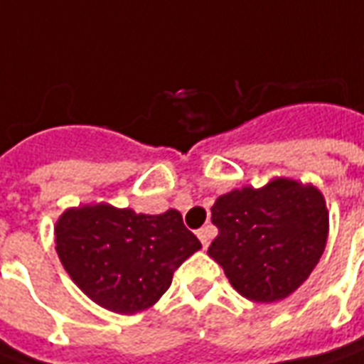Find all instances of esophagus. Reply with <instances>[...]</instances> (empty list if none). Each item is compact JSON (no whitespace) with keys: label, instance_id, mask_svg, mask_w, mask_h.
<instances>
[{"label":"esophagus","instance_id":"esophagus-1","mask_svg":"<svg viewBox=\"0 0 364 364\" xmlns=\"http://www.w3.org/2000/svg\"><path fill=\"white\" fill-rule=\"evenodd\" d=\"M198 238H200V242L204 248H208V244H210V238H212V227H202V229H198Z\"/></svg>","mask_w":364,"mask_h":364}]
</instances>
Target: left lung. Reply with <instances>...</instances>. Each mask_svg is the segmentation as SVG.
<instances>
[{
  "instance_id": "8db88e82",
  "label": "left lung",
  "mask_w": 364,
  "mask_h": 364,
  "mask_svg": "<svg viewBox=\"0 0 364 364\" xmlns=\"http://www.w3.org/2000/svg\"><path fill=\"white\" fill-rule=\"evenodd\" d=\"M212 223L219 235L208 256L242 298L273 304L296 292L323 256L328 208L313 183L273 177L259 188L221 194Z\"/></svg>"
}]
</instances>
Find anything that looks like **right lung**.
Here are the masks:
<instances>
[{
  "label": "right lung",
  "instance_id": "right-lung-1",
  "mask_svg": "<svg viewBox=\"0 0 364 364\" xmlns=\"http://www.w3.org/2000/svg\"><path fill=\"white\" fill-rule=\"evenodd\" d=\"M200 248L177 210L149 215L99 202L66 208L55 223V250L74 284L120 315L152 307Z\"/></svg>",
  "mask_w": 364,
  "mask_h": 364
}]
</instances>
